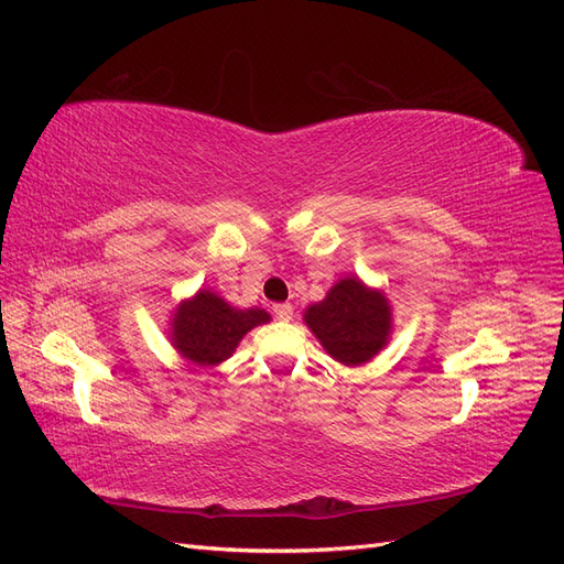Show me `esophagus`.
Masks as SVG:
<instances>
[{
	"label": "esophagus",
	"instance_id": "esophagus-1",
	"mask_svg": "<svg viewBox=\"0 0 564 564\" xmlns=\"http://www.w3.org/2000/svg\"><path fill=\"white\" fill-rule=\"evenodd\" d=\"M272 313H275V317L280 319V322H289L294 317V308L289 303H278V305H272Z\"/></svg>",
	"mask_w": 564,
	"mask_h": 564
}]
</instances>
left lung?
I'll return each instance as SVG.
<instances>
[{"mask_svg":"<svg viewBox=\"0 0 564 564\" xmlns=\"http://www.w3.org/2000/svg\"><path fill=\"white\" fill-rule=\"evenodd\" d=\"M303 322L336 362L362 367L390 340L392 305L383 289L357 275L340 278L322 301L308 305Z\"/></svg>","mask_w":564,"mask_h":564,"instance_id":"obj_1","label":"left lung"}]
</instances>
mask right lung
<instances>
[{
  "mask_svg": "<svg viewBox=\"0 0 564 564\" xmlns=\"http://www.w3.org/2000/svg\"><path fill=\"white\" fill-rule=\"evenodd\" d=\"M268 322L263 308H235L212 289H199L172 311L169 340L183 360L212 369L232 357L247 332Z\"/></svg>",
  "mask_w": 564,
  "mask_h": 564,
  "instance_id": "1",
  "label": "right lung"
}]
</instances>
